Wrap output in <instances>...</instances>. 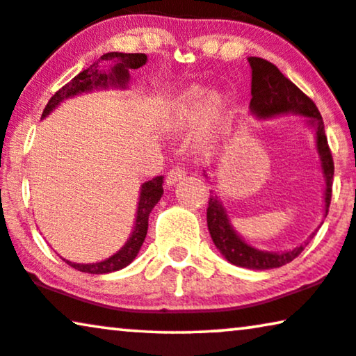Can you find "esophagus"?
Wrapping results in <instances>:
<instances>
[{"label":"esophagus","mask_w":356,"mask_h":356,"mask_svg":"<svg viewBox=\"0 0 356 356\" xmlns=\"http://www.w3.org/2000/svg\"><path fill=\"white\" fill-rule=\"evenodd\" d=\"M184 177H185V169L184 168H174L168 172L166 184L169 185V187H172V185H176L179 180H182Z\"/></svg>","instance_id":"obj_1"}]
</instances>
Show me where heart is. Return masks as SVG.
<instances>
[{
  "label": "heart",
  "mask_w": 356,
  "mask_h": 356,
  "mask_svg": "<svg viewBox=\"0 0 356 356\" xmlns=\"http://www.w3.org/2000/svg\"><path fill=\"white\" fill-rule=\"evenodd\" d=\"M229 102L222 93L208 92L207 87L192 83L177 90L166 99L161 122L169 132L179 134L195 126L193 147L203 152L216 142L226 122Z\"/></svg>",
  "instance_id": "obj_1"
}]
</instances>
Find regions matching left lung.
<instances>
[{
    "label": "left lung",
    "instance_id": "obj_1",
    "mask_svg": "<svg viewBox=\"0 0 356 356\" xmlns=\"http://www.w3.org/2000/svg\"><path fill=\"white\" fill-rule=\"evenodd\" d=\"M248 63L250 67H252V102H250V111H252L253 116H257L258 119H271L276 116H285V114H295V116H303L307 126L314 130L316 152L324 177V218H326L330 197H332L334 163L327 145L326 132H324L323 118L318 111L316 104L297 85L290 82L273 63L254 56H250ZM203 176L209 182L211 177L208 176L207 171H204ZM209 193L211 195H209L207 209L208 230L211 234L216 248L229 263L235 264V266L254 269V271L280 268L297 258L308 245L307 240L305 243L292 250H287V252H268V250L252 247L232 227L226 208H224L216 192L211 190ZM316 230L309 235V238H313Z\"/></svg>",
    "mask_w": 356,
    "mask_h": 356
}]
</instances>
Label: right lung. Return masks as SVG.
Masks as SVG:
<instances>
[{
	"instance_id": "right-lung-1",
	"label": "right lung",
	"mask_w": 356,
	"mask_h": 356,
	"mask_svg": "<svg viewBox=\"0 0 356 356\" xmlns=\"http://www.w3.org/2000/svg\"><path fill=\"white\" fill-rule=\"evenodd\" d=\"M148 58L143 53H106L103 54L98 61H95L92 66L85 69L79 74L77 77H74L71 82L64 85L61 90H58L49 99L47 108L43 109L42 119L48 116L53 109H56L64 99L74 98L77 95L90 93L93 90H108V88H119L126 90L130 74V69H138L147 64ZM99 62H109L108 70H102L99 67ZM163 182L164 177L158 176L148 182L142 184L138 195V204H137V213H135V222L134 229L127 242L122 245L121 250H118L116 253L111 257L103 259L98 263H72L69 259H64L69 266L77 269V271L88 273V274H108L119 271V269L129 266L137 257L140 248L145 242L148 230V216L152 213V209L156 207V203L163 197Z\"/></svg>"
}]
</instances>
